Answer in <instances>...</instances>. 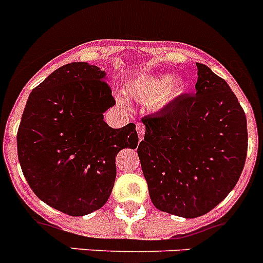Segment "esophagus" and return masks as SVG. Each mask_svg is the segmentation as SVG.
Wrapping results in <instances>:
<instances>
[{
  "label": "esophagus",
  "instance_id": "1",
  "mask_svg": "<svg viewBox=\"0 0 263 263\" xmlns=\"http://www.w3.org/2000/svg\"><path fill=\"white\" fill-rule=\"evenodd\" d=\"M136 129H137V133H138V138H140V141H142L143 136H145V125L138 122L136 125Z\"/></svg>",
  "mask_w": 263,
  "mask_h": 263
}]
</instances>
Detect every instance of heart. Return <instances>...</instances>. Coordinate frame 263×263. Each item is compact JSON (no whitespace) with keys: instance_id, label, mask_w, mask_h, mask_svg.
<instances>
[{"instance_id":"heart-1","label":"heart","mask_w":263,"mask_h":263,"mask_svg":"<svg viewBox=\"0 0 263 263\" xmlns=\"http://www.w3.org/2000/svg\"><path fill=\"white\" fill-rule=\"evenodd\" d=\"M182 78H170L169 74H153L136 81L130 94L143 102H152L154 107H163L185 93Z\"/></svg>"}]
</instances>
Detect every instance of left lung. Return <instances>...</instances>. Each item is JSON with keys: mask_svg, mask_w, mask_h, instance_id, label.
Returning a JSON list of instances; mask_svg holds the SVG:
<instances>
[{"mask_svg": "<svg viewBox=\"0 0 263 263\" xmlns=\"http://www.w3.org/2000/svg\"><path fill=\"white\" fill-rule=\"evenodd\" d=\"M196 94L142 118L137 153L158 210L196 218L234 189L248 153L243 109L223 78L197 62Z\"/></svg>", "mask_w": 263, "mask_h": 263, "instance_id": "obj_1", "label": "left lung"}]
</instances>
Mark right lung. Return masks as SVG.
<instances>
[{"label": "right lung", "instance_id": "1", "mask_svg": "<svg viewBox=\"0 0 263 263\" xmlns=\"http://www.w3.org/2000/svg\"><path fill=\"white\" fill-rule=\"evenodd\" d=\"M105 80V70L87 62L58 67L33 89L17 133L20 165L30 189L73 217L106 203L117 154L138 145L134 123L113 129L104 121L116 105Z\"/></svg>", "mask_w": 263, "mask_h": 263}]
</instances>
